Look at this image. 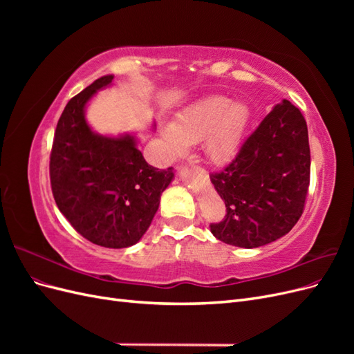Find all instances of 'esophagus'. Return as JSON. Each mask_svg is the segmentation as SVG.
Segmentation results:
<instances>
[{"label": "esophagus", "mask_w": 354, "mask_h": 354, "mask_svg": "<svg viewBox=\"0 0 354 354\" xmlns=\"http://www.w3.org/2000/svg\"><path fill=\"white\" fill-rule=\"evenodd\" d=\"M202 173H203V169H202Z\"/></svg>", "instance_id": "1"}]
</instances>
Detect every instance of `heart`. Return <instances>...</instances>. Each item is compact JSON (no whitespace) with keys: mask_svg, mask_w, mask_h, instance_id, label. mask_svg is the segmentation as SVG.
<instances>
[{"mask_svg":"<svg viewBox=\"0 0 354 354\" xmlns=\"http://www.w3.org/2000/svg\"><path fill=\"white\" fill-rule=\"evenodd\" d=\"M250 106L223 95H209L189 104L160 130L169 156H180L187 145L201 142L214 164H224L238 153L251 124Z\"/></svg>","mask_w":354,"mask_h":354,"instance_id":"obj_1","label":"heart"}]
</instances>
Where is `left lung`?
I'll return each mask as SVG.
<instances>
[{
	"instance_id": "left-lung-1",
	"label": "left lung",
	"mask_w": 354,
	"mask_h": 354,
	"mask_svg": "<svg viewBox=\"0 0 354 354\" xmlns=\"http://www.w3.org/2000/svg\"><path fill=\"white\" fill-rule=\"evenodd\" d=\"M209 178L227 211L223 221L211 224L217 239L239 248H259L285 236L301 217L310 183L303 113L283 99L232 162Z\"/></svg>"
}]
</instances>
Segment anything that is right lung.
I'll list each match as a JSON object with an SVG mask.
<instances>
[{"mask_svg":"<svg viewBox=\"0 0 354 354\" xmlns=\"http://www.w3.org/2000/svg\"><path fill=\"white\" fill-rule=\"evenodd\" d=\"M112 80H95L68 102L53 140L50 180L57 207L75 230L104 248H127L151 226L174 171L149 165L133 134L93 131L85 106Z\"/></svg>","mask_w":354,"mask_h":354,"instance_id":"obj_1","label":"right lung"}]
</instances>
